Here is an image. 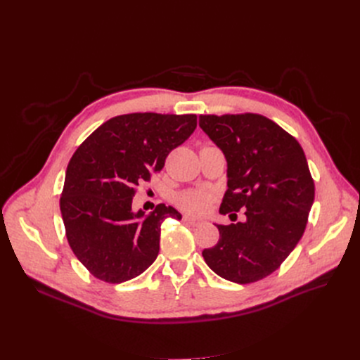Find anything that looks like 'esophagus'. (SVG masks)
Masks as SVG:
<instances>
[{
    "label": "esophagus",
    "mask_w": 360,
    "mask_h": 360,
    "mask_svg": "<svg viewBox=\"0 0 360 360\" xmlns=\"http://www.w3.org/2000/svg\"><path fill=\"white\" fill-rule=\"evenodd\" d=\"M182 220H184L185 223H188V224H191V226H197V224H200V223H201V220H200V219L190 217V216H184V217H182Z\"/></svg>",
    "instance_id": "esophagus-1"
}]
</instances>
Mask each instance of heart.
<instances>
[{"instance_id": "heart-1", "label": "heart", "mask_w": 360, "mask_h": 360, "mask_svg": "<svg viewBox=\"0 0 360 360\" xmlns=\"http://www.w3.org/2000/svg\"><path fill=\"white\" fill-rule=\"evenodd\" d=\"M213 194L205 190H186L175 197V202L181 210L190 214H204L209 212Z\"/></svg>"}]
</instances>
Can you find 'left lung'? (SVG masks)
<instances>
[{"label":"left lung","mask_w":360,"mask_h":360,"mask_svg":"<svg viewBox=\"0 0 360 360\" xmlns=\"http://www.w3.org/2000/svg\"><path fill=\"white\" fill-rule=\"evenodd\" d=\"M200 127L228 162L220 213L245 210V221L216 224L219 242L202 257L220 277L248 285L274 273L295 250L314 202V179L297 140L266 117L200 115Z\"/></svg>","instance_id":"obj_1"}]
</instances>
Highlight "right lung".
Instances as JSON below:
<instances>
[{
  "label": "right lung",
  "instance_id": "1",
  "mask_svg": "<svg viewBox=\"0 0 360 360\" xmlns=\"http://www.w3.org/2000/svg\"><path fill=\"white\" fill-rule=\"evenodd\" d=\"M195 127L194 113H127L102 124L75 150L60 209L70 247L91 276L115 285L155 262L162 223L182 216L165 204L148 216L134 213L132 197Z\"/></svg>",
  "mask_w": 360,
  "mask_h": 360
}]
</instances>
